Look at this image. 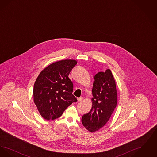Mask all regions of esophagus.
Masks as SVG:
<instances>
[{
    "instance_id": "obj_1",
    "label": "esophagus",
    "mask_w": 157,
    "mask_h": 157,
    "mask_svg": "<svg viewBox=\"0 0 157 157\" xmlns=\"http://www.w3.org/2000/svg\"><path fill=\"white\" fill-rule=\"evenodd\" d=\"M82 99H83V98L81 97L78 98V102H81V101H82Z\"/></svg>"
}]
</instances>
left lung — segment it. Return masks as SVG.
Masks as SVG:
<instances>
[{
  "instance_id": "obj_1",
  "label": "left lung",
  "mask_w": 157,
  "mask_h": 157,
  "mask_svg": "<svg viewBox=\"0 0 157 157\" xmlns=\"http://www.w3.org/2000/svg\"><path fill=\"white\" fill-rule=\"evenodd\" d=\"M92 93V108L82 116V123L90 132L105 125L117 106L116 83L110 69L99 72L94 76Z\"/></svg>"
}]
</instances>
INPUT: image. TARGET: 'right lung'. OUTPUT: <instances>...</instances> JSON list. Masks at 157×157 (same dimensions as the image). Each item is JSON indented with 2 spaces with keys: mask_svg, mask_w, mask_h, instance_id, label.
<instances>
[{
  "mask_svg": "<svg viewBox=\"0 0 157 157\" xmlns=\"http://www.w3.org/2000/svg\"><path fill=\"white\" fill-rule=\"evenodd\" d=\"M76 64L75 60H62L45 67L38 75L33 86V101L45 120L59 118L77 101L72 94L73 83L68 77Z\"/></svg>",
  "mask_w": 157,
  "mask_h": 157,
  "instance_id": "1",
  "label": "right lung"
}]
</instances>
